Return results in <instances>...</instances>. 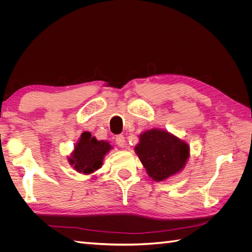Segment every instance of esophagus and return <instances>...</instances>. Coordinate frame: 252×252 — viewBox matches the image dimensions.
Returning <instances> with one entry per match:
<instances>
[{"label":"esophagus","mask_w":252,"mask_h":252,"mask_svg":"<svg viewBox=\"0 0 252 252\" xmlns=\"http://www.w3.org/2000/svg\"><path fill=\"white\" fill-rule=\"evenodd\" d=\"M116 143H117V145L118 146H120V147H122V148H124L125 147V145H126V141H125V138H124V135H117L116 136Z\"/></svg>","instance_id":"1"}]
</instances>
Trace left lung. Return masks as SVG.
Returning a JSON list of instances; mask_svg holds the SVG:
<instances>
[{
    "label": "left lung",
    "instance_id": "8db88e82",
    "mask_svg": "<svg viewBox=\"0 0 252 252\" xmlns=\"http://www.w3.org/2000/svg\"><path fill=\"white\" fill-rule=\"evenodd\" d=\"M139 139L134 151L150 179L164 182L185 168L190 147L184 140L159 128L145 130Z\"/></svg>",
    "mask_w": 252,
    "mask_h": 252
}]
</instances>
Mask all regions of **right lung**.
<instances>
[{"mask_svg": "<svg viewBox=\"0 0 252 252\" xmlns=\"http://www.w3.org/2000/svg\"><path fill=\"white\" fill-rule=\"evenodd\" d=\"M111 149L108 141H98L90 132L84 131L67 158L77 172L91 174L101 168L105 156Z\"/></svg>", "mask_w": 252, "mask_h": 252, "instance_id": "obj_1", "label": "right lung"}]
</instances>
